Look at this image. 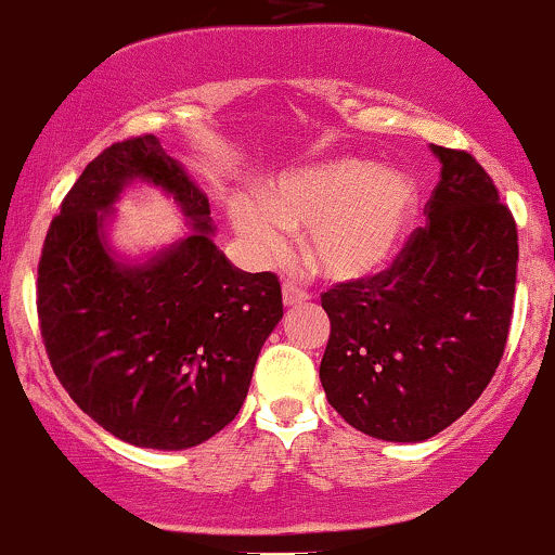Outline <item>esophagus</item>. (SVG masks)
<instances>
[{
	"mask_svg": "<svg viewBox=\"0 0 555 555\" xmlns=\"http://www.w3.org/2000/svg\"><path fill=\"white\" fill-rule=\"evenodd\" d=\"M307 299H309V294H304L299 285H294V283L283 285V304H285V307H296V304H304Z\"/></svg>",
	"mask_w": 555,
	"mask_h": 555,
	"instance_id": "obj_1",
	"label": "esophagus"
}]
</instances>
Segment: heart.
I'll list each match as a JSON object with an SVG mask.
<instances>
[{
	"mask_svg": "<svg viewBox=\"0 0 555 555\" xmlns=\"http://www.w3.org/2000/svg\"><path fill=\"white\" fill-rule=\"evenodd\" d=\"M418 188L373 160L333 158L291 171L264 195H237L230 222L256 261L288 251L285 230H304V259L327 280H360L397 254L413 222Z\"/></svg>",
	"mask_w": 555,
	"mask_h": 555,
	"instance_id": "b5f03b06",
	"label": "heart"
}]
</instances>
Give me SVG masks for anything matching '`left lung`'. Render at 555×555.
Instances as JSON below:
<instances>
[{
    "label": "left lung",
    "mask_w": 555,
    "mask_h": 555,
    "mask_svg": "<svg viewBox=\"0 0 555 555\" xmlns=\"http://www.w3.org/2000/svg\"><path fill=\"white\" fill-rule=\"evenodd\" d=\"M439 184L389 270L323 294L327 402L384 442H426L481 397L514 314L518 235L474 156L431 145Z\"/></svg>",
    "instance_id": "left-lung-1"
}]
</instances>
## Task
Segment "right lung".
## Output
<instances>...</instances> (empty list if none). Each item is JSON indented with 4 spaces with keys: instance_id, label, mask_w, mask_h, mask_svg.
Wrapping results in <instances>:
<instances>
[{
    "instance_id": "obj_1",
    "label": "right lung",
    "mask_w": 555,
    "mask_h": 555,
    "mask_svg": "<svg viewBox=\"0 0 555 555\" xmlns=\"http://www.w3.org/2000/svg\"><path fill=\"white\" fill-rule=\"evenodd\" d=\"M137 181L169 194L191 232L127 260L107 230ZM37 307L70 399L113 437L151 450L222 431L283 318L278 278L237 270L219 251L206 193L153 134L105 147L65 195L41 248Z\"/></svg>"
}]
</instances>
